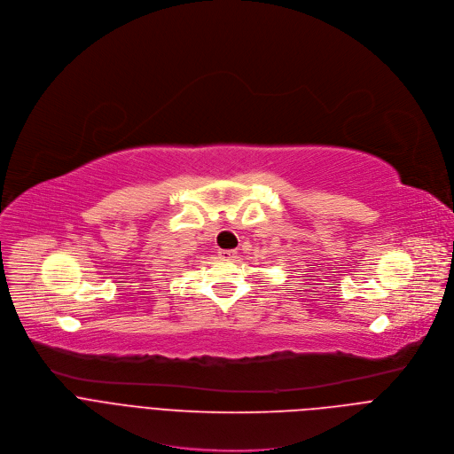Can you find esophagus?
Masks as SVG:
<instances>
[{
	"instance_id": "esophagus-1",
	"label": "esophagus",
	"mask_w": 454,
	"mask_h": 454,
	"mask_svg": "<svg viewBox=\"0 0 454 454\" xmlns=\"http://www.w3.org/2000/svg\"><path fill=\"white\" fill-rule=\"evenodd\" d=\"M218 257L223 261H229V259L236 257V252L234 250H218Z\"/></svg>"
}]
</instances>
